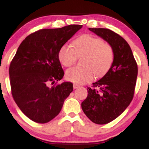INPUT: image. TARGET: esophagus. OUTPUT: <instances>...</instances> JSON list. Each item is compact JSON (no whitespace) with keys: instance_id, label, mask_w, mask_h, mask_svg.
I'll list each match as a JSON object with an SVG mask.
<instances>
[{"instance_id":"34e87169","label":"esophagus","mask_w":149,"mask_h":149,"mask_svg":"<svg viewBox=\"0 0 149 149\" xmlns=\"http://www.w3.org/2000/svg\"><path fill=\"white\" fill-rule=\"evenodd\" d=\"M79 87V85H77V84H74V85H73V88H74V89L78 88Z\"/></svg>"}]
</instances>
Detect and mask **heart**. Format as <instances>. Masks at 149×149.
I'll use <instances>...</instances> for the list:
<instances>
[{"instance_id":"heart-1","label":"heart","mask_w":149,"mask_h":149,"mask_svg":"<svg viewBox=\"0 0 149 149\" xmlns=\"http://www.w3.org/2000/svg\"><path fill=\"white\" fill-rule=\"evenodd\" d=\"M72 46L65 44L61 47L58 58L64 66L68 67L74 64L78 57L85 56L83 60L85 66H74L66 71V79L73 83L81 84L90 81L94 73L97 76L103 75L113 64V47L101 38L84 34L75 39Z\"/></svg>"}]
</instances>
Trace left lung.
Listing matches in <instances>:
<instances>
[{
    "label": "left lung",
    "mask_w": 149,
    "mask_h": 149,
    "mask_svg": "<svg viewBox=\"0 0 149 149\" xmlns=\"http://www.w3.org/2000/svg\"><path fill=\"white\" fill-rule=\"evenodd\" d=\"M89 30L113 47L114 60L102 78L87 88V97L81 103L83 111L91 121L103 125L117 118L133 99L138 65L129 44L123 37L107 28Z\"/></svg>",
    "instance_id": "left-lung-1"
}]
</instances>
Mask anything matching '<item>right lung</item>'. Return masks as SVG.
<instances>
[{
    "label": "right lung",
    "mask_w": 149,
    "mask_h": 149,
    "mask_svg": "<svg viewBox=\"0 0 149 149\" xmlns=\"http://www.w3.org/2000/svg\"><path fill=\"white\" fill-rule=\"evenodd\" d=\"M82 26L39 30L28 35L18 47L9 66L11 93L19 109L32 121L45 123L52 120L73 91L70 82L56 84L64 74L58 52Z\"/></svg>",
    "instance_id": "add662e5"
}]
</instances>
